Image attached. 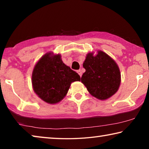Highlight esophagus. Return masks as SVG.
<instances>
[{
  "instance_id": "obj_1",
  "label": "esophagus",
  "mask_w": 149,
  "mask_h": 149,
  "mask_svg": "<svg viewBox=\"0 0 149 149\" xmlns=\"http://www.w3.org/2000/svg\"><path fill=\"white\" fill-rule=\"evenodd\" d=\"M77 74L80 75V77H81V75H82V72H81V70H77Z\"/></svg>"
}]
</instances>
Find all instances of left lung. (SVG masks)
<instances>
[{"label": "left lung", "instance_id": "1", "mask_svg": "<svg viewBox=\"0 0 149 149\" xmlns=\"http://www.w3.org/2000/svg\"><path fill=\"white\" fill-rule=\"evenodd\" d=\"M85 69L81 82L91 95L104 100L118 91L121 84V74L116 62L102 50L97 54L89 52L83 64Z\"/></svg>", "mask_w": 149, "mask_h": 149}]
</instances>
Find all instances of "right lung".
I'll return each instance as SVG.
<instances>
[{"label":"right lung","mask_w":149,"mask_h":149,"mask_svg":"<svg viewBox=\"0 0 149 149\" xmlns=\"http://www.w3.org/2000/svg\"><path fill=\"white\" fill-rule=\"evenodd\" d=\"M77 73L62 62L61 55L49 52L44 54L33 70L34 92L45 102H60L67 95L72 82L80 81Z\"/></svg>","instance_id":"right-lung-1"}]
</instances>
